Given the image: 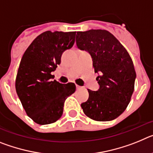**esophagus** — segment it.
Returning <instances> with one entry per match:
<instances>
[{
    "mask_svg": "<svg viewBox=\"0 0 153 153\" xmlns=\"http://www.w3.org/2000/svg\"><path fill=\"white\" fill-rule=\"evenodd\" d=\"M76 89L77 90H81V89H83V86H78V85H76Z\"/></svg>",
    "mask_w": 153,
    "mask_h": 153,
    "instance_id": "34e87169",
    "label": "esophagus"
}]
</instances>
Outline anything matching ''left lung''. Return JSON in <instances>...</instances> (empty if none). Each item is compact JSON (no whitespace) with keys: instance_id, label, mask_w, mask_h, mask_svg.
Returning a JSON list of instances; mask_svg holds the SVG:
<instances>
[{"instance_id":"8db88e82","label":"left lung","mask_w":153,"mask_h":153,"mask_svg":"<svg viewBox=\"0 0 153 153\" xmlns=\"http://www.w3.org/2000/svg\"><path fill=\"white\" fill-rule=\"evenodd\" d=\"M76 45L87 51L100 76L98 91L88 90L89 99L81 104L86 116L95 121H110L122 114L134 91L136 74L125 47L106 30L78 31Z\"/></svg>"}]
</instances>
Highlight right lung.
<instances>
[{
    "instance_id": "add662e5",
    "label": "right lung",
    "mask_w": 153,
    "mask_h": 153,
    "mask_svg": "<svg viewBox=\"0 0 153 153\" xmlns=\"http://www.w3.org/2000/svg\"><path fill=\"white\" fill-rule=\"evenodd\" d=\"M76 31H45L24 52L19 65L15 88L28 117L40 125L51 124L61 117L63 103L76 91L74 83L62 84L51 74L60 63L64 51L73 47Z\"/></svg>"
}]
</instances>
